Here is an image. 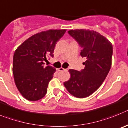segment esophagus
<instances>
[{
	"label": "esophagus",
	"mask_w": 128,
	"mask_h": 128,
	"mask_svg": "<svg viewBox=\"0 0 128 128\" xmlns=\"http://www.w3.org/2000/svg\"><path fill=\"white\" fill-rule=\"evenodd\" d=\"M58 70L59 71V72H63V71H68L67 69H64L63 68H60L58 69Z\"/></svg>",
	"instance_id": "esophagus-1"
}]
</instances>
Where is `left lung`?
<instances>
[{
	"mask_svg": "<svg viewBox=\"0 0 128 128\" xmlns=\"http://www.w3.org/2000/svg\"><path fill=\"white\" fill-rule=\"evenodd\" d=\"M68 33L82 47L80 55L86 61L81 72L69 70L70 78L64 85L71 95L82 98L96 92L106 79L112 66L113 46L95 31L72 30Z\"/></svg>",
	"mask_w": 128,
	"mask_h": 128,
	"instance_id": "8db88e82",
	"label": "left lung"
}]
</instances>
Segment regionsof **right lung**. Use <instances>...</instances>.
<instances>
[{
	"label": "right lung",
	"instance_id": "1",
	"mask_svg": "<svg viewBox=\"0 0 128 128\" xmlns=\"http://www.w3.org/2000/svg\"><path fill=\"white\" fill-rule=\"evenodd\" d=\"M66 30H50L36 33L24 41L13 56V73L20 94L30 101H37L47 93L56 69L44 66L48 56H53L55 45Z\"/></svg>",
	"mask_w": 128,
	"mask_h": 128
}]
</instances>
